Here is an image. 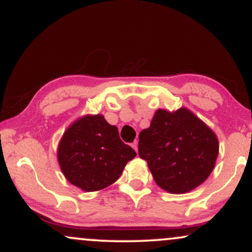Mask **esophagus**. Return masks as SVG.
<instances>
[{
    "label": "esophagus",
    "instance_id": "esophagus-1",
    "mask_svg": "<svg viewBox=\"0 0 252 252\" xmlns=\"http://www.w3.org/2000/svg\"><path fill=\"white\" fill-rule=\"evenodd\" d=\"M131 147H132V148H134V149H135V152H136V153H137V141H135V142L131 144Z\"/></svg>",
    "mask_w": 252,
    "mask_h": 252
}]
</instances>
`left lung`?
<instances>
[{
    "label": "left lung",
    "mask_w": 252,
    "mask_h": 252,
    "mask_svg": "<svg viewBox=\"0 0 252 252\" xmlns=\"http://www.w3.org/2000/svg\"><path fill=\"white\" fill-rule=\"evenodd\" d=\"M138 155L158 187L181 194L209 178L219 153L217 135L187 108L158 109L138 135Z\"/></svg>",
    "instance_id": "1"
}]
</instances>
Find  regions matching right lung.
Wrapping results in <instances>:
<instances>
[{
  "mask_svg": "<svg viewBox=\"0 0 252 252\" xmlns=\"http://www.w3.org/2000/svg\"><path fill=\"white\" fill-rule=\"evenodd\" d=\"M57 156L66 180L84 192H96L117 181L136 153L122 142L117 126L98 114L84 115L65 130Z\"/></svg>",
  "mask_w": 252,
  "mask_h": 252,
  "instance_id": "right-lung-1",
  "label": "right lung"
}]
</instances>
